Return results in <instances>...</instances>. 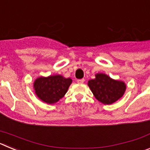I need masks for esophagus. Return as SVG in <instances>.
<instances>
[{"label": "esophagus", "instance_id": "obj_1", "mask_svg": "<svg viewBox=\"0 0 150 150\" xmlns=\"http://www.w3.org/2000/svg\"><path fill=\"white\" fill-rule=\"evenodd\" d=\"M85 81L84 79H77V83H83Z\"/></svg>", "mask_w": 150, "mask_h": 150}]
</instances>
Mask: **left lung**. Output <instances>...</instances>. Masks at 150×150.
<instances>
[{"label":"left lung","mask_w":150,"mask_h":150,"mask_svg":"<svg viewBox=\"0 0 150 150\" xmlns=\"http://www.w3.org/2000/svg\"><path fill=\"white\" fill-rule=\"evenodd\" d=\"M95 76L88 85L97 100L104 104H111L122 98L126 88L123 82L114 80L104 74H98Z\"/></svg>","instance_id":"left-lung-1"}]
</instances>
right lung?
<instances>
[{
  "label": "right lung",
  "mask_w": 150,
  "mask_h": 150,
  "mask_svg": "<svg viewBox=\"0 0 150 150\" xmlns=\"http://www.w3.org/2000/svg\"><path fill=\"white\" fill-rule=\"evenodd\" d=\"M71 83V78L55 75L38 78L34 83V88L40 100L47 104H54L63 98Z\"/></svg>",
  "instance_id": "add662e5"
}]
</instances>
